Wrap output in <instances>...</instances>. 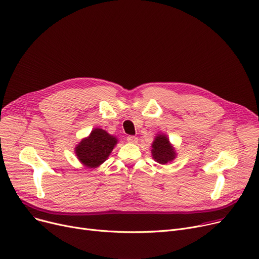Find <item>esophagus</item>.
<instances>
[{
	"mask_svg": "<svg viewBox=\"0 0 259 259\" xmlns=\"http://www.w3.org/2000/svg\"><path fill=\"white\" fill-rule=\"evenodd\" d=\"M127 141H128L129 143L135 144V143H138V138H137V137H133V135H129V137L127 138Z\"/></svg>",
	"mask_w": 259,
	"mask_h": 259,
	"instance_id": "34e87169",
	"label": "esophagus"
}]
</instances>
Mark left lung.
<instances>
[{
  "mask_svg": "<svg viewBox=\"0 0 259 259\" xmlns=\"http://www.w3.org/2000/svg\"><path fill=\"white\" fill-rule=\"evenodd\" d=\"M152 156L159 164H167L175 158V151L164 134H158L152 144Z\"/></svg>",
  "mask_w": 259,
  "mask_h": 259,
  "instance_id": "obj_1",
  "label": "left lung"
}]
</instances>
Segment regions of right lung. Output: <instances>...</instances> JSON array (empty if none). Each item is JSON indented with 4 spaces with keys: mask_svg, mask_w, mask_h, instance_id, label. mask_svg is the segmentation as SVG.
<instances>
[{
    "mask_svg": "<svg viewBox=\"0 0 259 259\" xmlns=\"http://www.w3.org/2000/svg\"><path fill=\"white\" fill-rule=\"evenodd\" d=\"M117 140L103 129H94L89 137L75 148L77 158L90 168H95L107 159L113 150Z\"/></svg>",
    "mask_w": 259,
    "mask_h": 259,
    "instance_id": "obj_1",
    "label": "right lung"
}]
</instances>
